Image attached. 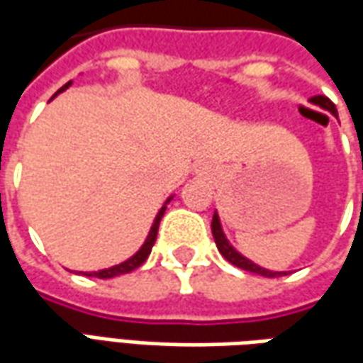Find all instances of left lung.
Instances as JSON below:
<instances>
[{"label":"left lung","mask_w":363,"mask_h":363,"mask_svg":"<svg viewBox=\"0 0 363 363\" xmlns=\"http://www.w3.org/2000/svg\"><path fill=\"white\" fill-rule=\"evenodd\" d=\"M311 102L316 104V106H320L324 110L332 111V113L336 116V106H334L326 96H314V98H311ZM212 235H214V242H216L218 245V252L222 253L225 259L230 261L232 265H235V267L252 271V273H257V275H263V277H281V275H287V273H281V271L263 269V267L255 265V263H252L250 259H245L242 253L235 252L234 247L230 245V242L225 240L224 232H222V225H220V218H218L216 212H214V216H212Z\"/></svg>","instance_id":"8db88e82"}]
</instances>
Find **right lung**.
<instances>
[{
	"label": "right lung",
	"mask_w": 363,
	"mask_h": 363,
	"mask_svg": "<svg viewBox=\"0 0 363 363\" xmlns=\"http://www.w3.org/2000/svg\"><path fill=\"white\" fill-rule=\"evenodd\" d=\"M72 84V82H67V84L62 86L58 92H65L68 86ZM57 92V94H58ZM55 94V96H57ZM52 96V98H55ZM171 200V199H169ZM167 200V202H169ZM164 208H167V204H164L161 210H159V214H157L155 222H153V225H151V232H149V235H147L145 243L141 245V250H139L133 257H129L128 261H123V263H120V265H113V267H110V269H102V271H94V273H84V275H88V277H98V279H110V277H116V275H123V273H129V271L138 269L139 265H143L145 263V259L149 257V253H151V250H153V243H155L157 240V232H159V222H161V218H163L164 214Z\"/></svg>",
	"instance_id": "add662e5"
}]
</instances>
